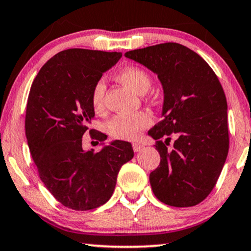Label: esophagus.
Returning a JSON list of instances; mask_svg holds the SVG:
<instances>
[{
    "label": "esophagus",
    "mask_w": 251,
    "mask_h": 251,
    "mask_svg": "<svg viewBox=\"0 0 251 251\" xmlns=\"http://www.w3.org/2000/svg\"><path fill=\"white\" fill-rule=\"evenodd\" d=\"M132 148H133V151H140L141 150H143L144 148V145H141L140 143H134L133 145H132Z\"/></svg>",
    "instance_id": "1"
}]
</instances>
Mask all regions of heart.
<instances>
[{
	"label": "heart",
	"instance_id": "1",
	"mask_svg": "<svg viewBox=\"0 0 251 251\" xmlns=\"http://www.w3.org/2000/svg\"><path fill=\"white\" fill-rule=\"evenodd\" d=\"M119 81L128 86L138 94H145L151 88L150 74L139 67H126L119 72ZM90 104L96 113L105 110V82L97 80L90 92ZM152 123V117L148 112L134 114H118L106 123V131L114 139L134 140Z\"/></svg>",
	"mask_w": 251,
	"mask_h": 251
}]
</instances>
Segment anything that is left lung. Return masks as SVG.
<instances>
[{
    "label": "left lung",
    "mask_w": 251,
    "mask_h": 251,
    "mask_svg": "<svg viewBox=\"0 0 251 251\" xmlns=\"http://www.w3.org/2000/svg\"><path fill=\"white\" fill-rule=\"evenodd\" d=\"M125 56L157 74L164 89V119L148 131L161 155L150 174L152 192L170 206L198 205L215 187L228 151L222 85L201 55L177 43L129 50ZM172 134L176 140L168 150Z\"/></svg>",
    "instance_id": "1"
}]
</instances>
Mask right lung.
Listing matches in <instances>:
<instances>
[{
	"label": "right lung",
	"instance_id": "obj_1",
	"mask_svg": "<svg viewBox=\"0 0 251 251\" xmlns=\"http://www.w3.org/2000/svg\"><path fill=\"white\" fill-rule=\"evenodd\" d=\"M121 53L69 49L43 65L28 95L25 129L39 177L60 204L75 210L104 205L118 173L133 157L131 144L115 140L99 152L82 150L89 131L96 143L106 134L89 129L95 115L90 92Z\"/></svg>",
	"mask_w": 251,
	"mask_h": 251
}]
</instances>
